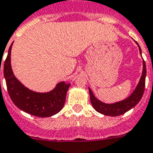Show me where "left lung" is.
Wrapping results in <instances>:
<instances>
[{"label":"left lung","instance_id":"8db88e82","mask_svg":"<svg viewBox=\"0 0 153 153\" xmlns=\"http://www.w3.org/2000/svg\"><path fill=\"white\" fill-rule=\"evenodd\" d=\"M136 44L138 46L140 54L142 55V50L137 42ZM146 62L143 60V70H142V76L140 78V80L137 84V87L134 91L132 92V94L128 98L124 100L120 101V102L112 103V104H106L104 102H101L98 98H95L94 94L92 93L91 90L89 88V93H90V98L91 105L97 112L102 113L105 116H110V117H117L125 113L127 111H129L132 108L135 106L136 105L140 102L142 95H143L144 91H145V85H146Z\"/></svg>","mask_w":153,"mask_h":153}]
</instances>
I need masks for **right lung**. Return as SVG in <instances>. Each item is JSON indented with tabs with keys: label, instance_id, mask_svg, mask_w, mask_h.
Segmentation results:
<instances>
[{
	"label": "right lung",
	"instance_id": "add662e5",
	"mask_svg": "<svg viewBox=\"0 0 153 153\" xmlns=\"http://www.w3.org/2000/svg\"><path fill=\"white\" fill-rule=\"evenodd\" d=\"M11 45L4 65L8 94L11 101L21 110L38 117H49L58 113L64 106L70 84L62 81L52 91L40 93L26 88L15 76L11 65Z\"/></svg>",
	"mask_w": 153,
	"mask_h": 153
}]
</instances>
